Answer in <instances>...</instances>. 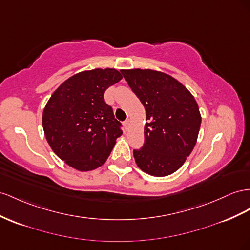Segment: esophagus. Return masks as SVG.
<instances>
[{
    "mask_svg": "<svg viewBox=\"0 0 250 250\" xmlns=\"http://www.w3.org/2000/svg\"><path fill=\"white\" fill-rule=\"evenodd\" d=\"M123 125H124V127L126 128V129H128V128H129V125H130V121H129V120H126V121H124Z\"/></svg>",
    "mask_w": 250,
    "mask_h": 250,
    "instance_id": "esophagus-1",
    "label": "esophagus"
}]
</instances>
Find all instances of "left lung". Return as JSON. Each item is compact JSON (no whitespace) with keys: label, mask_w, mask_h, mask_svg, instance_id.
<instances>
[{"label":"left lung","mask_w":250,"mask_h":250,"mask_svg":"<svg viewBox=\"0 0 250 250\" xmlns=\"http://www.w3.org/2000/svg\"><path fill=\"white\" fill-rule=\"evenodd\" d=\"M146 110L143 147L133 150L140 169L166 177L184 164L197 143L199 106L179 81L151 69L121 70Z\"/></svg>","instance_id":"left-lung-1"}]
</instances>
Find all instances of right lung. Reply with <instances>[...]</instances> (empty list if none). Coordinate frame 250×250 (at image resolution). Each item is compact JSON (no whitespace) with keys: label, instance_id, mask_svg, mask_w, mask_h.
<instances>
[{"label":"right lung","instance_id":"add662e5","mask_svg":"<svg viewBox=\"0 0 250 250\" xmlns=\"http://www.w3.org/2000/svg\"><path fill=\"white\" fill-rule=\"evenodd\" d=\"M122 75L113 68L79 72L52 93L43 111V129L57 156L80 171L105 163L122 134V124L106 104L104 92Z\"/></svg>","mask_w":250,"mask_h":250}]
</instances>
